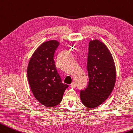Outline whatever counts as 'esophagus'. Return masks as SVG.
<instances>
[{
	"label": "esophagus",
	"mask_w": 133,
	"mask_h": 133,
	"mask_svg": "<svg viewBox=\"0 0 133 133\" xmlns=\"http://www.w3.org/2000/svg\"><path fill=\"white\" fill-rule=\"evenodd\" d=\"M70 87H73V88H76L77 87V84H76V82H72L71 84H70Z\"/></svg>",
	"instance_id": "34e87169"
}]
</instances>
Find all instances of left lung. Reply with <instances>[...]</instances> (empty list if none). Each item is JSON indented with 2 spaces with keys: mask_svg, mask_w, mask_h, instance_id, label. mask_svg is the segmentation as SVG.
I'll return each mask as SVG.
<instances>
[{
  "mask_svg": "<svg viewBox=\"0 0 133 133\" xmlns=\"http://www.w3.org/2000/svg\"><path fill=\"white\" fill-rule=\"evenodd\" d=\"M87 69L89 84L80 91V99L88 108L98 107L113 91L116 80L114 59L107 45L99 40H90Z\"/></svg>",
  "mask_w": 133,
  "mask_h": 133,
  "instance_id": "obj_1",
  "label": "left lung"
}]
</instances>
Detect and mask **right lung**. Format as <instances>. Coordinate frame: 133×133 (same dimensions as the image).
I'll return each instance as SVG.
<instances>
[{
    "instance_id": "obj_1",
    "label": "right lung",
    "mask_w": 133,
    "mask_h": 133,
    "mask_svg": "<svg viewBox=\"0 0 133 133\" xmlns=\"http://www.w3.org/2000/svg\"><path fill=\"white\" fill-rule=\"evenodd\" d=\"M60 44L52 40L42 43L32 55L27 67V77L34 97L46 107L61 102L68 85L62 82L56 68L54 54Z\"/></svg>"
}]
</instances>
